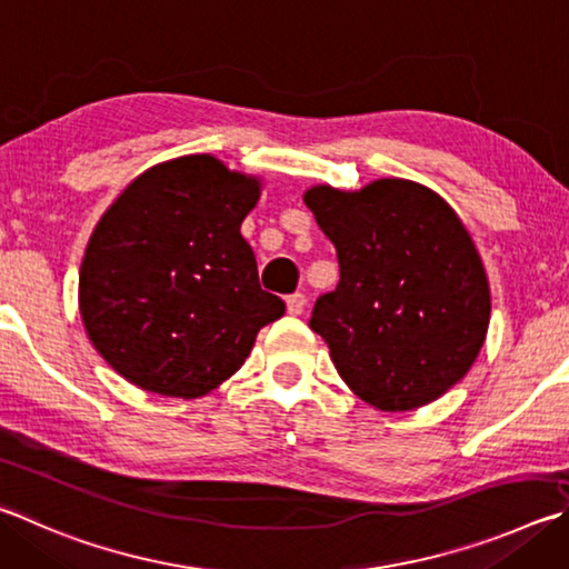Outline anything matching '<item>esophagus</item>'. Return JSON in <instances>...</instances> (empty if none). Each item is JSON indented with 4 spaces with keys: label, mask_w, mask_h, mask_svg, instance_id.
I'll return each instance as SVG.
<instances>
[{
    "label": "esophagus",
    "mask_w": 569,
    "mask_h": 569,
    "mask_svg": "<svg viewBox=\"0 0 569 569\" xmlns=\"http://www.w3.org/2000/svg\"><path fill=\"white\" fill-rule=\"evenodd\" d=\"M286 308H288V313H291V316H301L303 308H306V296L303 293H291L286 298Z\"/></svg>",
    "instance_id": "esophagus-1"
}]
</instances>
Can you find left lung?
<instances>
[{
	"label": "left lung",
	"instance_id": "left-lung-1",
	"mask_svg": "<svg viewBox=\"0 0 569 569\" xmlns=\"http://www.w3.org/2000/svg\"><path fill=\"white\" fill-rule=\"evenodd\" d=\"M303 201L336 246L340 281L313 306L346 386L368 406H428L472 368L490 326V283L450 203L408 179L358 191L311 186Z\"/></svg>",
	"mask_w": 569,
	"mask_h": 569
}]
</instances>
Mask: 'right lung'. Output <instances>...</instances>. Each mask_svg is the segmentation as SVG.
Wrapping results in <instances>:
<instances>
[{
	"label": "right lung",
	"mask_w": 569,
	"mask_h": 569,
	"mask_svg": "<svg viewBox=\"0 0 569 569\" xmlns=\"http://www.w3.org/2000/svg\"><path fill=\"white\" fill-rule=\"evenodd\" d=\"M261 186L191 153L139 173L101 216L79 268V311L91 346L129 383L201 398L283 316L241 236Z\"/></svg>",
	"instance_id": "1"
}]
</instances>
